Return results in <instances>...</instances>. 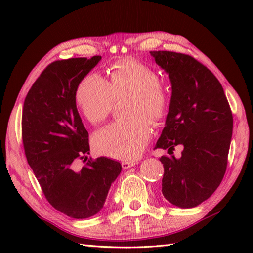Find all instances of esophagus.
Here are the masks:
<instances>
[{"mask_svg": "<svg viewBox=\"0 0 253 253\" xmlns=\"http://www.w3.org/2000/svg\"><path fill=\"white\" fill-rule=\"evenodd\" d=\"M136 164H137V162H133V161H131V162H128V161H125V162H122V168L124 169H127L132 168V166H135Z\"/></svg>", "mask_w": 253, "mask_h": 253, "instance_id": "1", "label": "esophagus"}]
</instances>
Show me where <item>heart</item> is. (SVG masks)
<instances>
[{"mask_svg": "<svg viewBox=\"0 0 253 253\" xmlns=\"http://www.w3.org/2000/svg\"><path fill=\"white\" fill-rule=\"evenodd\" d=\"M131 92L128 113L131 117L112 123L95 133L96 151L118 160H136L151 136V124L163 118L169 106V93L159 75L147 64L126 58L113 65L110 82L90 74L77 85L75 102L80 113L92 124L110 114L115 95Z\"/></svg>", "mask_w": 253, "mask_h": 253, "instance_id": "heart-1", "label": "heart"}]
</instances>
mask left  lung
<instances>
[{
  "mask_svg": "<svg viewBox=\"0 0 253 253\" xmlns=\"http://www.w3.org/2000/svg\"><path fill=\"white\" fill-rule=\"evenodd\" d=\"M154 62L169 74L171 96L165 127L155 149L181 157H161L162 193L174 206L197 207L213 195L226 171L233 114L222 84L195 58L169 51H152Z\"/></svg>",
  "mask_w": 253,
  "mask_h": 253,
  "instance_id": "left-lung-1",
  "label": "left lung"
}]
</instances>
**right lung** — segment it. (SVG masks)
I'll list each match as a JSON object with an SVG mask.
<instances>
[{
	"instance_id": "add662e5",
	"label": "right lung",
	"mask_w": 253,
	"mask_h": 253,
	"mask_svg": "<svg viewBox=\"0 0 253 253\" xmlns=\"http://www.w3.org/2000/svg\"><path fill=\"white\" fill-rule=\"evenodd\" d=\"M101 58L53 62L32 84L24 102L21 131L28 164L51 206L76 219L101 211L122 170L120 162L105 157L89 160L83 169L76 166L78 159L90 154V147L75 92Z\"/></svg>"
}]
</instances>
